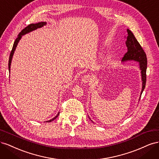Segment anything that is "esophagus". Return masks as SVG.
<instances>
[{"instance_id": "esophagus-1", "label": "esophagus", "mask_w": 159, "mask_h": 159, "mask_svg": "<svg viewBox=\"0 0 159 159\" xmlns=\"http://www.w3.org/2000/svg\"><path fill=\"white\" fill-rule=\"evenodd\" d=\"M81 83L85 84H88L90 81V76L89 75H84L82 78H81Z\"/></svg>"}]
</instances>
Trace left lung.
<instances>
[{
  "label": "left lung",
  "mask_w": 159,
  "mask_h": 159,
  "mask_svg": "<svg viewBox=\"0 0 159 159\" xmlns=\"http://www.w3.org/2000/svg\"><path fill=\"white\" fill-rule=\"evenodd\" d=\"M127 36L126 37L127 40L125 42V44L127 47V52L124 55L121 61L124 62L127 61L133 60V61H137L139 63V69L141 70V80H142V90L140 95L141 96V94L143 93L144 89L145 88V84H146V79H147L146 71H147V56H146L145 52H144L141 46L136 39V38L134 37L132 32L129 29H127ZM139 100H140V98H139ZM89 119L91 120L90 118Z\"/></svg>",
  "instance_id": "left-lung-1"
}]
</instances>
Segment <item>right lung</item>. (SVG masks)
Returning <instances> with one entry per match:
<instances>
[{
	"mask_svg": "<svg viewBox=\"0 0 159 159\" xmlns=\"http://www.w3.org/2000/svg\"><path fill=\"white\" fill-rule=\"evenodd\" d=\"M46 25V22H40L36 23V24H31V25H29L28 26H26L25 28H24V29L20 33H19V34L18 35L17 38H16V39L15 40V41H14V42L12 49V51L11 52L10 57H9V61H8V70H9V72H10V71H11V61H12L13 54H14V51H15V50H16V46L18 45V43L19 42V41H20V40L21 39L22 36H24L25 34H28V33H29V32H32L33 30H36L37 28H42V26H45ZM59 114H60V112L56 115V117H54L53 119L49 120V121H47L46 122H51L52 121H54L55 119H56L57 117V116H58Z\"/></svg>",
	"mask_w": 159,
	"mask_h": 159,
	"instance_id": "1",
	"label": "right lung"
}]
</instances>
